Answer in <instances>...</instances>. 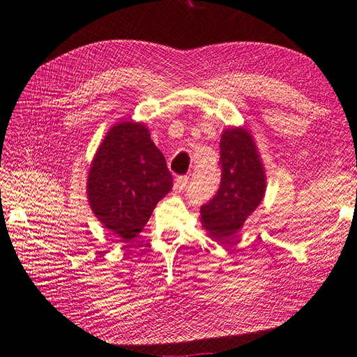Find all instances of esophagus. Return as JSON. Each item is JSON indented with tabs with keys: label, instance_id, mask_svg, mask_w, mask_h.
I'll return each mask as SVG.
<instances>
[{
	"label": "esophagus",
	"instance_id": "obj_1",
	"mask_svg": "<svg viewBox=\"0 0 357 357\" xmlns=\"http://www.w3.org/2000/svg\"><path fill=\"white\" fill-rule=\"evenodd\" d=\"M188 183H189V177L188 176H180V177H177V180L174 183V189L176 190H184V189H186V186H188Z\"/></svg>",
	"mask_w": 357,
	"mask_h": 357
}]
</instances>
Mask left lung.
<instances>
[{
	"label": "left lung",
	"mask_w": 357,
	"mask_h": 357,
	"mask_svg": "<svg viewBox=\"0 0 357 357\" xmlns=\"http://www.w3.org/2000/svg\"><path fill=\"white\" fill-rule=\"evenodd\" d=\"M220 151V189L201 206V220L211 236L228 237L236 234L259 206L266 183L253 137L243 127L224 130Z\"/></svg>",
	"instance_id": "left-lung-1"
}]
</instances>
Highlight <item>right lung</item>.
I'll list each match as a JSON object with an SVG mask.
<instances>
[{"instance_id":"add662e5","label":"right lung","mask_w":357,"mask_h":357,"mask_svg":"<svg viewBox=\"0 0 357 357\" xmlns=\"http://www.w3.org/2000/svg\"><path fill=\"white\" fill-rule=\"evenodd\" d=\"M86 188L95 217L123 240H132L173 188V176L146 126L123 121L99 145Z\"/></svg>"}]
</instances>
